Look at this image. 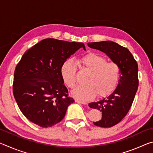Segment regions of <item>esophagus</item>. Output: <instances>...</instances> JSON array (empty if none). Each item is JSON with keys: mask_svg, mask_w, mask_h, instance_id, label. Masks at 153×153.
<instances>
[{"mask_svg": "<svg viewBox=\"0 0 153 153\" xmlns=\"http://www.w3.org/2000/svg\"><path fill=\"white\" fill-rule=\"evenodd\" d=\"M75 101H76V102L80 103V104H82V105H86V102H84V101H82V100H78V99H75Z\"/></svg>", "mask_w": 153, "mask_h": 153, "instance_id": "1", "label": "esophagus"}]
</instances>
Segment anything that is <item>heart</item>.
Returning <instances> with one entry per match:
<instances>
[{
    "label": "heart",
    "mask_w": 153,
    "mask_h": 153,
    "mask_svg": "<svg viewBox=\"0 0 153 153\" xmlns=\"http://www.w3.org/2000/svg\"><path fill=\"white\" fill-rule=\"evenodd\" d=\"M80 63L91 71L86 85L76 88L71 94L81 100H90L97 94L103 98L109 96L117 88L121 79V68L115 62H108L105 56L96 53H89L79 59ZM77 64L73 59L64 62L61 68L62 79L67 86L74 88L76 84Z\"/></svg>",
    "instance_id": "1"
}]
</instances>
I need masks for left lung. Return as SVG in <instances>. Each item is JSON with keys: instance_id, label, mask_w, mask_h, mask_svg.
<instances>
[{"instance_id": "left-lung-1", "label": "left lung", "mask_w": 153, "mask_h": 153, "mask_svg": "<svg viewBox=\"0 0 153 153\" xmlns=\"http://www.w3.org/2000/svg\"><path fill=\"white\" fill-rule=\"evenodd\" d=\"M88 45L105 53L121 68V79L115 91L107 98L88 105L102 112L101 120L93 122L94 125L110 128L123 120L132 105L138 88V66L128 48L112 41L89 42Z\"/></svg>"}]
</instances>
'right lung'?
I'll return each mask as SVG.
<instances>
[{"label": "right lung", "mask_w": 153, "mask_h": 153, "mask_svg": "<svg viewBox=\"0 0 153 153\" xmlns=\"http://www.w3.org/2000/svg\"><path fill=\"white\" fill-rule=\"evenodd\" d=\"M80 48L82 42L46 38L33 46L15 67L13 92L20 111L42 128L63 120L74 102L68 96L61 74L63 63Z\"/></svg>", "instance_id": "obj_1"}]
</instances>
